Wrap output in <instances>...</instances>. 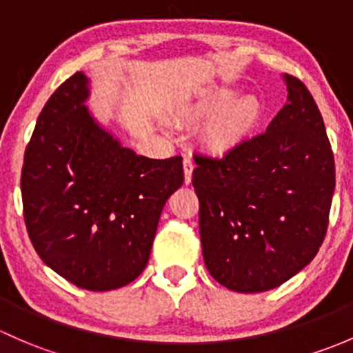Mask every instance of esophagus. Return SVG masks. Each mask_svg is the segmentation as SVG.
Returning <instances> with one entry per match:
<instances>
[{"mask_svg": "<svg viewBox=\"0 0 353 353\" xmlns=\"http://www.w3.org/2000/svg\"><path fill=\"white\" fill-rule=\"evenodd\" d=\"M194 159L190 156H185L183 158V173H185V183H190L192 181V172H194Z\"/></svg>", "mask_w": 353, "mask_h": 353, "instance_id": "1", "label": "esophagus"}]
</instances>
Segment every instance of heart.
<instances>
[{
    "instance_id": "obj_1",
    "label": "heart",
    "mask_w": 353,
    "mask_h": 353,
    "mask_svg": "<svg viewBox=\"0 0 353 353\" xmlns=\"http://www.w3.org/2000/svg\"><path fill=\"white\" fill-rule=\"evenodd\" d=\"M231 88H216L194 107L192 114L197 117H209L203 139L214 151H226L245 141L260 122L263 114L261 100L253 93L236 97Z\"/></svg>"
}]
</instances>
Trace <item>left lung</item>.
<instances>
[{"label":"left lung","instance_id":"8db88e82","mask_svg":"<svg viewBox=\"0 0 353 353\" xmlns=\"http://www.w3.org/2000/svg\"><path fill=\"white\" fill-rule=\"evenodd\" d=\"M287 103L267 130L221 158L195 152L202 255L236 292L284 284L316 256L335 192V158L319 108L285 76Z\"/></svg>","mask_w":353,"mask_h":353}]
</instances>
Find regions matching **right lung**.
Listing matches in <instances>:
<instances>
[{
    "label": "right lung",
    "mask_w": 353,
    "mask_h": 353,
    "mask_svg": "<svg viewBox=\"0 0 353 353\" xmlns=\"http://www.w3.org/2000/svg\"><path fill=\"white\" fill-rule=\"evenodd\" d=\"M86 83L74 72L39 115L21 168L23 219L43 263L81 289L112 290L146 268L183 163L122 148L83 105Z\"/></svg>",
    "instance_id": "add662e5"
}]
</instances>
